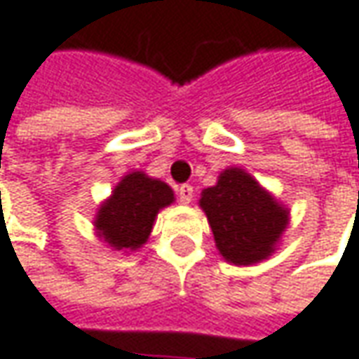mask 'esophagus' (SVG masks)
Here are the masks:
<instances>
[{"mask_svg":"<svg viewBox=\"0 0 359 359\" xmlns=\"http://www.w3.org/2000/svg\"><path fill=\"white\" fill-rule=\"evenodd\" d=\"M193 196H195V191H193L191 184H182V187H179V201L182 205H189V203L193 201Z\"/></svg>","mask_w":359,"mask_h":359,"instance_id":"1","label":"esophagus"}]
</instances>
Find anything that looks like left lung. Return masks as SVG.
<instances>
[{
    "label": "left lung",
    "instance_id": "left-lung-1",
    "mask_svg": "<svg viewBox=\"0 0 359 359\" xmlns=\"http://www.w3.org/2000/svg\"><path fill=\"white\" fill-rule=\"evenodd\" d=\"M198 205L209 219L219 253L233 265H253L269 257L289 225V209L243 168L223 170L217 184L201 193Z\"/></svg>",
    "mask_w": 359,
    "mask_h": 359
}]
</instances>
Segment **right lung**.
<instances>
[{"mask_svg":"<svg viewBox=\"0 0 359 359\" xmlns=\"http://www.w3.org/2000/svg\"><path fill=\"white\" fill-rule=\"evenodd\" d=\"M175 201L172 189L142 170L122 177L96 215V233L116 251H136L149 239L158 210Z\"/></svg>","mask_w":359,"mask_h":359,"instance_id":"right-lung-1","label":"right lung"}]
</instances>
